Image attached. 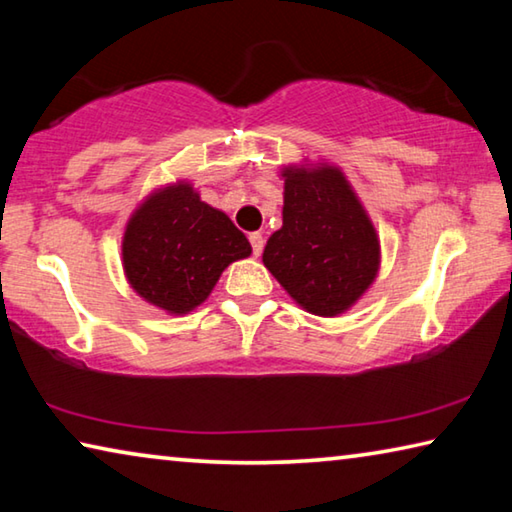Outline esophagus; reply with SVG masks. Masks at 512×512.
<instances>
[{
	"label": "esophagus",
	"instance_id": "1",
	"mask_svg": "<svg viewBox=\"0 0 512 512\" xmlns=\"http://www.w3.org/2000/svg\"><path fill=\"white\" fill-rule=\"evenodd\" d=\"M248 239H250V246H253V253H255V255H262V250H264V237H262V232H250Z\"/></svg>",
	"mask_w": 512,
	"mask_h": 512
}]
</instances>
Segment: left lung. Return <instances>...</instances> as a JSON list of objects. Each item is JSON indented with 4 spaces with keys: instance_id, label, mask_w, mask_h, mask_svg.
Returning a JSON list of instances; mask_svg holds the SVG:
<instances>
[{
    "instance_id": "8db88e82",
    "label": "left lung",
    "mask_w": 512,
    "mask_h": 512,
    "mask_svg": "<svg viewBox=\"0 0 512 512\" xmlns=\"http://www.w3.org/2000/svg\"><path fill=\"white\" fill-rule=\"evenodd\" d=\"M282 228L264 248V266L300 307L343 314L379 268V241L339 169H284Z\"/></svg>"
}]
</instances>
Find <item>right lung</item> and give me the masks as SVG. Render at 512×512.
I'll list each match as a JSON object with an SVG mask.
<instances>
[{"mask_svg": "<svg viewBox=\"0 0 512 512\" xmlns=\"http://www.w3.org/2000/svg\"><path fill=\"white\" fill-rule=\"evenodd\" d=\"M250 250L244 232L187 183L153 194L128 221L121 244L131 287L169 314L201 305L228 264Z\"/></svg>", "mask_w": 512, "mask_h": 512, "instance_id": "obj_1", "label": "right lung"}]
</instances>
